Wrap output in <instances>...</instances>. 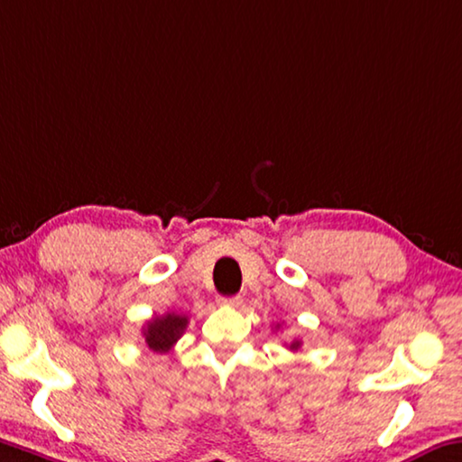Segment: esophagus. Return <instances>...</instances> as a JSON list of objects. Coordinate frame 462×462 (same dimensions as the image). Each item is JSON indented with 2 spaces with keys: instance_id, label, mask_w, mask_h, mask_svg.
<instances>
[{
  "instance_id": "obj_1",
  "label": "esophagus",
  "mask_w": 462,
  "mask_h": 462,
  "mask_svg": "<svg viewBox=\"0 0 462 462\" xmlns=\"http://www.w3.org/2000/svg\"><path fill=\"white\" fill-rule=\"evenodd\" d=\"M240 302H243V298H240V296H222V298L217 300V304L232 306V309H236V306H240Z\"/></svg>"
}]
</instances>
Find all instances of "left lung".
I'll use <instances>...</instances> for the list:
<instances>
[{"label":"left lung","mask_w":462,"mask_h":462,"mask_svg":"<svg viewBox=\"0 0 462 462\" xmlns=\"http://www.w3.org/2000/svg\"><path fill=\"white\" fill-rule=\"evenodd\" d=\"M277 327H280V325H277ZM277 327H275V328H277ZM300 346H302V341H300V339H294V341H291V343H290V346H288V347H290V349H294V351H296V349H300Z\"/></svg>","instance_id":"8db88e82"}]
</instances>
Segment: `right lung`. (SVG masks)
Wrapping results in <instances>:
<instances>
[{
	"mask_svg": "<svg viewBox=\"0 0 462 462\" xmlns=\"http://www.w3.org/2000/svg\"><path fill=\"white\" fill-rule=\"evenodd\" d=\"M189 325V317L177 312H166L162 317H153L142 328L143 341L156 354H166L174 347Z\"/></svg>",
	"mask_w": 462,
	"mask_h": 462,
	"instance_id": "add662e5",
	"label": "right lung"
}]
</instances>
